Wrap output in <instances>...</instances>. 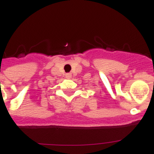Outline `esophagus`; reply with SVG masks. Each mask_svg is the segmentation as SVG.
Masks as SVG:
<instances>
[{
  "label": "esophagus",
  "mask_w": 154,
  "mask_h": 154,
  "mask_svg": "<svg viewBox=\"0 0 154 154\" xmlns=\"http://www.w3.org/2000/svg\"><path fill=\"white\" fill-rule=\"evenodd\" d=\"M65 77L67 79H70L72 77V74L71 73H67V74L65 75Z\"/></svg>",
  "instance_id": "34e87169"
}]
</instances>
